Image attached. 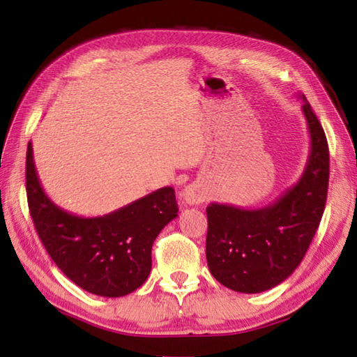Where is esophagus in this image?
<instances>
[{"label": "esophagus", "instance_id": "1", "mask_svg": "<svg viewBox=\"0 0 357 357\" xmlns=\"http://www.w3.org/2000/svg\"><path fill=\"white\" fill-rule=\"evenodd\" d=\"M181 200H183L185 204H198L202 202V198L198 195V192L189 185L181 192Z\"/></svg>", "mask_w": 357, "mask_h": 357}]
</instances>
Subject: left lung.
Masks as SVG:
<instances>
[{
  "label": "left lung",
  "instance_id": "obj_1",
  "mask_svg": "<svg viewBox=\"0 0 357 357\" xmlns=\"http://www.w3.org/2000/svg\"><path fill=\"white\" fill-rule=\"evenodd\" d=\"M310 134L304 173L274 203L258 209L211 203L206 259L211 274L239 293H261L287 280L301 264L321 220L329 185L324 130L304 96Z\"/></svg>",
  "mask_w": 357,
  "mask_h": 357
}]
</instances>
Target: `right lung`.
Here are the masks:
<instances>
[{"mask_svg": "<svg viewBox=\"0 0 357 357\" xmlns=\"http://www.w3.org/2000/svg\"><path fill=\"white\" fill-rule=\"evenodd\" d=\"M26 197L36 231L58 268L84 291L105 298L126 296L146 282L154 239L178 217L173 187H162L105 215L68 213L42 189L31 142L26 149Z\"/></svg>", "mask_w": 357, "mask_h": 357, "instance_id": "right-lung-1", "label": "right lung"}]
</instances>
